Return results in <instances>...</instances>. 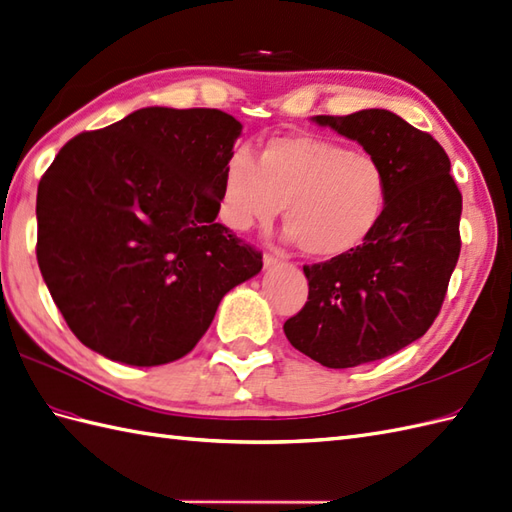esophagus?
<instances>
[{
	"label": "esophagus",
	"mask_w": 512,
	"mask_h": 512,
	"mask_svg": "<svg viewBox=\"0 0 512 512\" xmlns=\"http://www.w3.org/2000/svg\"><path fill=\"white\" fill-rule=\"evenodd\" d=\"M280 260H282V256H278V254H265V256H263V263H265L267 269L273 267V265H278Z\"/></svg>",
	"instance_id": "1"
}]
</instances>
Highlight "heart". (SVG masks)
I'll return each mask as SVG.
<instances>
[{"label":"heart","instance_id":"obj_1","mask_svg":"<svg viewBox=\"0 0 512 512\" xmlns=\"http://www.w3.org/2000/svg\"><path fill=\"white\" fill-rule=\"evenodd\" d=\"M389 197L382 162L319 136H278L258 158L234 149L221 171L219 217L234 232L267 228L284 206L302 252L332 258L376 230Z\"/></svg>","mask_w":512,"mask_h":512}]
</instances>
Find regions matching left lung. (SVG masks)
I'll return each mask as SVG.
<instances>
[{"label":"left lung","mask_w":512,"mask_h":512,"mask_svg":"<svg viewBox=\"0 0 512 512\" xmlns=\"http://www.w3.org/2000/svg\"><path fill=\"white\" fill-rule=\"evenodd\" d=\"M313 121L363 145L389 180L376 230L347 254L304 267L308 302L284 323L295 350L347 369L400 352L428 332L458 263L463 195L445 149L391 110Z\"/></svg>","instance_id":"1"}]
</instances>
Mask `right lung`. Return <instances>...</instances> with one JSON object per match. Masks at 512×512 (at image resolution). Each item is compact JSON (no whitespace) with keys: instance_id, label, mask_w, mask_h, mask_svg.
Masks as SVG:
<instances>
[{"instance_id":"right-lung-1","label":"right lung","mask_w":512,"mask_h":512,"mask_svg":"<svg viewBox=\"0 0 512 512\" xmlns=\"http://www.w3.org/2000/svg\"><path fill=\"white\" fill-rule=\"evenodd\" d=\"M243 126L215 108H141L60 149L36 193V260L78 339L117 363L189 354L263 254L217 223Z\"/></svg>"}]
</instances>
